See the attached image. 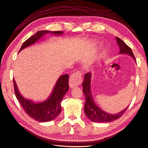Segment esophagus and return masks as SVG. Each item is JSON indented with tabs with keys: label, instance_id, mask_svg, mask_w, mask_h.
Returning a JSON list of instances; mask_svg holds the SVG:
<instances>
[{
	"label": "esophagus",
	"instance_id": "obj_1",
	"mask_svg": "<svg viewBox=\"0 0 148 148\" xmlns=\"http://www.w3.org/2000/svg\"><path fill=\"white\" fill-rule=\"evenodd\" d=\"M82 74L79 72H75L70 77L69 79V85L71 88H74L75 87L79 86L82 83Z\"/></svg>",
	"mask_w": 148,
	"mask_h": 148
}]
</instances>
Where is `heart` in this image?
Listing matches in <instances>:
<instances>
[{"instance_id":"obj_1","label":"heart","mask_w":148,"mask_h":148,"mask_svg":"<svg viewBox=\"0 0 148 148\" xmlns=\"http://www.w3.org/2000/svg\"><path fill=\"white\" fill-rule=\"evenodd\" d=\"M106 51H104V52L101 53V57H103V56L106 55Z\"/></svg>"}]
</instances>
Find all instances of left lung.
<instances>
[{
    "label": "left lung",
    "instance_id": "8db88e82",
    "mask_svg": "<svg viewBox=\"0 0 148 148\" xmlns=\"http://www.w3.org/2000/svg\"><path fill=\"white\" fill-rule=\"evenodd\" d=\"M116 40L120 48V54H127L133 58L135 61H136L135 58L131 48L119 37H116ZM91 78H92L91 72H87L85 74L84 81L82 83L83 92L85 97L84 112L86 116L92 122L98 123L111 122L112 121L119 119L125 112L128 106L116 114H110L103 111L100 107L98 106V105L96 104L93 100L92 92H91Z\"/></svg>",
    "mask_w": 148,
    "mask_h": 148
}]
</instances>
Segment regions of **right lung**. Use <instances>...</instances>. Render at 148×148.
Masks as SVG:
<instances>
[{"mask_svg": "<svg viewBox=\"0 0 148 148\" xmlns=\"http://www.w3.org/2000/svg\"><path fill=\"white\" fill-rule=\"evenodd\" d=\"M63 33V32L61 31L50 32L45 30L37 32L33 36L23 42L19 52L24 48L36 43L45 34H52L56 36H60ZM69 79L68 74L62 75L59 77L49 97L43 101L35 102L29 99L25 98L20 93L15 79H13L15 94L21 106L29 116L41 122H50L54 120L61 111V101L69 88Z\"/></svg>", "mask_w": 148, "mask_h": 148, "instance_id": "obj_1", "label": "right lung"}]
</instances>
